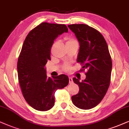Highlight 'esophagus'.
Masks as SVG:
<instances>
[{"instance_id":"obj_1","label":"esophagus","mask_w":129,"mask_h":129,"mask_svg":"<svg viewBox=\"0 0 129 129\" xmlns=\"http://www.w3.org/2000/svg\"><path fill=\"white\" fill-rule=\"evenodd\" d=\"M73 82V81L72 77H69V83L71 84Z\"/></svg>"}]
</instances>
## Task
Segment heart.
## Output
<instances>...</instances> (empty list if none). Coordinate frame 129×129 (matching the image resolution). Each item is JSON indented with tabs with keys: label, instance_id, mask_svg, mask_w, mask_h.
<instances>
[{
	"label": "heart",
	"instance_id": "obj_1",
	"mask_svg": "<svg viewBox=\"0 0 129 129\" xmlns=\"http://www.w3.org/2000/svg\"><path fill=\"white\" fill-rule=\"evenodd\" d=\"M76 42L74 39L70 38V37H68V38L67 39L66 43H71V42ZM62 69H63V71H68V70H70V65L68 64V63H65V64L63 65V67H62Z\"/></svg>",
	"mask_w": 129,
	"mask_h": 129
}]
</instances>
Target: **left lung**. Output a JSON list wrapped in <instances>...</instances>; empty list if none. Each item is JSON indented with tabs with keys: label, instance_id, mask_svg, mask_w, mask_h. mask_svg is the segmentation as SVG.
<instances>
[{
	"label": "left lung",
	"instance_id": "8db88e82",
	"mask_svg": "<svg viewBox=\"0 0 129 129\" xmlns=\"http://www.w3.org/2000/svg\"><path fill=\"white\" fill-rule=\"evenodd\" d=\"M80 43L77 62L86 70L83 81L73 79L79 92L71 97L73 103L82 110L93 108L100 103L110 84L112 61L105 39L101 33L86 24L68 25Z\"/></svg>",
	"mask_w": 129,
	"mask_h": 129
}]
</instances>
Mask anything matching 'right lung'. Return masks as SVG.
<instances>
[{
  "label": "right lung",
  "mask_w": 129,
  "mask_h": 129,
  "mask_svg": "<svg viewBox=\"0 0 129 129\" xmlns=\"http://www.w3.org/2000/svg\"><path fill=\"white\" fill-rule=\"evenodd\" d=\"M64 32H68L65 24L42 22L29 32L22 45L17 63L19 83L25 101L36 110L52 108L55 92L69 82L64 74L48 77L45 68L53 41Z\"/></svg>",
  "instance_id": "1"
}]
</instances>
